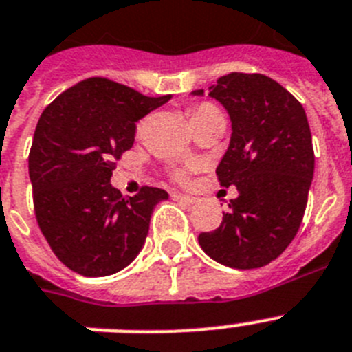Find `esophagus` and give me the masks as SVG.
I'll use <instances>...</instances> for the list:
<instances>
[{
  "label": "esophagus",
  "instance_id": "obj_1",
  "mask_svg": "<svg viewBox=\"0 0 352 352\" xmlns=\"http://www.w3.org/2000/svg\"><path fill=\"white\" fill-rule=\"evenodd\" d=\"M170 196H173V199H176V201H179V203H183V205H194V203H196V197L185 196V194H179V192H173Z\"/></svg>",
  "mask_w": 352,
  "mask_h": 352
}]
</instances>
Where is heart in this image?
<instances>
[{
    "mask_svg": "<svg viewBox=\"0 0 352 352\" xmlns=\"http://www.w3.org/2000/svg\"><path fill=\"white\" fill-rule=\"evenodd\" d=\"M213 113H221V112H219V108L213 107L212 103H199V104H194V107L190 108L192 122L199 121V119H205V117L208 116H213ZM192 170H194V165H187V167L176 169L173 173V178L179 183H187Z\"/></svg>",
    "mask_w": 352,
    "mask_h": 352,
    "instance_id": "heart-1",
    "label": "heart"
}]
</instances>
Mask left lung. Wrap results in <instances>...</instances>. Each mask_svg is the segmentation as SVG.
<instances>
[{
    "label": "left lung",
    "instance_id": "1",
    "mask_svg": "<svg viewBox=\"0 0 352 352\" xmlns=\"http://www.w3.org/2000/svg\"><path fill=\"white\" fill-rule=\"evenodd\" d=\"M210 96L224 104L233 128L215 174L239 197L221 226L197 240L222 265L258 269L283 253L301 226L315 169L310 124L302 104L265 74L230 73Z\"/></svg>",
    "mask_w": 352,
    "mask_h": 352
}]
</instances>
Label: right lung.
Returning <instances> with one entry per match:
<instances>
[{
	"label": "right lung",
	"mask_w": 352,
	"mask_h": 352,
	"mask_svg": "<svg viewBox=\"0 0 352 352\" xmlns=\"http://www.w3.org/2000/svg\"><path fill=\"white\" fill-rule=\"evenodd\" d=\"M169 99L94 76L44 108L28 156L33 210L51 251L78 274H113L142 249L156 203L169 196L142 187L124 197L110 178L135 122Z\"/></svg>",
	"instance_id": "add662e5"
}]
</instances>
